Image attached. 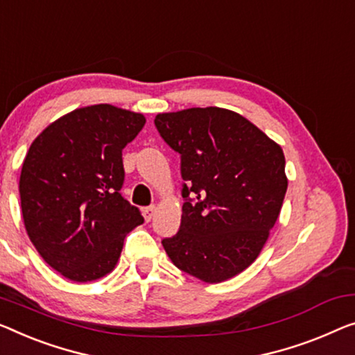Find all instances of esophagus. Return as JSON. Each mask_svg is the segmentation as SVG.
Masks as SVG:
<instances>
[{"instance_id":"34e87169","label":"esophagus","mask_w":355,"mask_h":355,"mask_svg":"<svg viewBox=\"0 0 355 355\" xmlns=\"http://www.w3.org/2000/svg\"><path fill=\"white\" fill-rule=\"evenodd\" d=\"M155 214H156V207H155V205H151V207H145V209H144V216H145L146 221H151L153 216H155Z\"/></svg>"}]
</instances>
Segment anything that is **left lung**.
Masks as SVG:
<instances>
[{"instance_id": "left-lung-1", "label": "left lung", "mask_w": 355, "mask_h": 355, "mask_svg": "<svg viewBox=\"0 0 355 355\" xmlns=\"http://www.w3.org/2000/svg\"><path fill=\"white\" fill-rule=\"evenodd\" d=\"M155 124L182 156V223L164 250L178 269L218 284L257 260L287 193L280 145L236 111L159 113ZM194 197L193 201L191 198Z\"/></svg>"}]
</instances>
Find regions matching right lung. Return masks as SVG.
Returning <instances> with one entry per match:
<instances>
[{"instance_id":"1","label":"right lung","mask_w":355,"mask_h":355,"mask_svg":"<svg viewBox=\"0 0 355 355\" xmlns=\"http://www.w3.org/2000/svg\"><path fill=\"white\" fill-rule=\"evenodd\" d=\"M145 116L108 103L76 108L36 137L20 172L24 225L51 268L73 282L113 271L124 237L144 223L121 196L123 150Z\"/></svg>"}]
</instances>
